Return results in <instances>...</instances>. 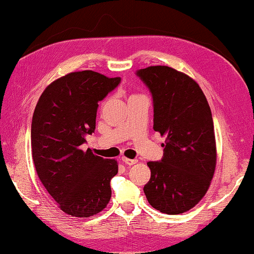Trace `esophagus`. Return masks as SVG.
I'll use <instances>...</instances> for the list:
<instances>
[{"label": "esophagus", "mask_w": 254, "mask_h": 254, "mask_svg": "<svg viewBox=\"0 0 254 254\" xmlns=\"http://www.w3.org/2000/svg\"><path fill=\"white\" fill-rule=\"evenodd\" d=\"M121 161H123V163H125L126 165H134L136 164V163L138 162L137 159H129V158H126V157H121Z\"/></svg>", "instance_id": "obj_1"}]
</instances>
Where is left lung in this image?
Masks as SVG:
<instances>
[{
	"label": "left lung",
	"instance_id": "1",
	"mask_svg": "<svg viewBox=\"0 0 254 254\" xmlns=\"http://www.w3.org/2000/svg\"><path fill=\"white\" fill-rule=\"evenodd\" d=\"M154 102V129L165 137L159 162H148L143 190L155 209L169 215L190 210L204 196L216 166L214 123L199 84L168 65L136 71Z\"/></svg>",
	"mask_w": 254,
	"mask_h": 254
}]
</instances>
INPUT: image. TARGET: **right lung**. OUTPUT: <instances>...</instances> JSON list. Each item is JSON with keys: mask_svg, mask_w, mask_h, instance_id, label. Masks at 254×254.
Here are the masks:
<instances>
[{"mask_svg": "<svg viewBox=\"0 0 254 254\" xmlns=\"http://www.w3.org/2000/svg\"><path fill=\"white\" fill-rule=\"evenodd\" d=\"M120 81L92 70L70 72L52 82L34 109L31 147L37 175L59 208L71 216H93L110 202L117 161L81 145L95 131L98 102Z\"/></svg>", "mask_w": 254, "mask_h": 254, "instance_id": "right-lung-1", "label": "right lung"}]
</instances>
